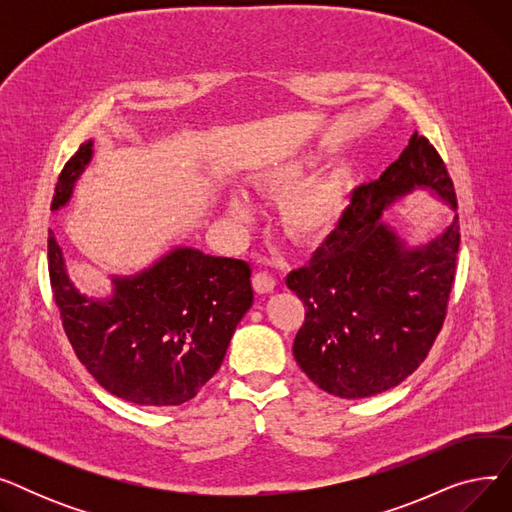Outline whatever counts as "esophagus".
Here are the masks:
<instances>
[{
	"label": "esophagus",
	"instance_id": "obj_1",
	"mask_svg": "<svg viewBox=\"0 0 512 512\" xmlns=\"http://www.w3.org/2000/svg\"><path fill=\"white\" fill-rule=\"evenodd\" d=\"M253 288H255V292H259V294L272 292V290L276 288V278L270 276L267 272H257V274L253 276Z\"/></svg>",
	"mask_w": 512,
	"mask_h": 512
}]
</instances>
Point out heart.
I'll list each match as a JSON object with an SVG mask.
<instances>
[{"instance_id":"obj_1","label":"heart","mask_w":512,"mask_h":512,"mask_svg":"<svg viewBox=\"0 0 512 512\" xmlns=\"http://www.w3.org/2000/svg\"><path fill=\"white\" fill-rule=\"evenodd\" d=\"M313 166V155L288 157L261 168L251 178V186L257 193L286 195L280 213L282 228L301 245H317L326 240L338 226L346 207V174L330 172L305 180ZM228 218L238 226L249 224L253 218L251 203L240 195L230 197Z\"/></svg>"}]
</instances>
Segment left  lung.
I'll use <instances>...</instances> for the list:
<instances>
[{"label":"left lung","instance_id":"1","mask_svg":"<svg viewBox=\"0 0 512 512\" xmlns=\"http://www.w3.org/2000/svg\"><path fill=\"white\" fill-rule=\"evenodd\" d=\"M415 188L456 209L436 147L413 134L380 180L359 186L338 228L286 286L305 305L292 344L309 380L340 398L398 386L423 363L442 330L459 253V215L423 247H407L382 213Z\"/></svg>","mask_w":512,"mask_h":512}]
</instances>
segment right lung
Masks as SVG:
<instances>
[{"mask_svg": "<svg viewBox=\"0 0 512 512\" xmlns=\"http://www.w3.org/2000/svg\"><path fill=\"white\" fill-rule=\"evenodd\" d=\"M91 157L87 141L68 159L51 211L70 201ZM47 257L53 299L76 357L107 392L134 405L176 407L195 398L253 305L247 261L191 247L172 249L134 276H114L107 299L78 292L51 230Z\"/></svg>", "mask_w": 512, "mask_h": 512, "instance_id": "right-lung-1", "label": "right lung"}]
</instances>
